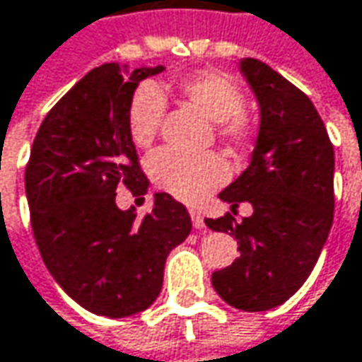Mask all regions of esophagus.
Listing matches in <instances>:
<instances>
[{"instance_id":"esophagus-1","label":"esophagus","mask_w":362,"mask_h":362,"mask_svg":"<svg viewBox=\"0 0 362 362\" xmlns=\"http://www.w3.org/2000/svg\"><path fill=\"white\" fill-rule=\"evenodd\" d=\"M190 216H192V224L194 228H204V216H202V212L200 210H196V208H190Z\"/></svg>"}]
</instances>
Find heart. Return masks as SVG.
Returning a JSON list of instances; mask_svg holds the SVG:
<instances>
[{"label": "heart", "mask_w": 362, "mask_h": 362, "mask_svg": "<svg viewBox=\"0 0 362 362\" xmlns=\"http://www.w3.org/2000/svg\"><path fill=\"white\" fill-rule=\"evenodd\" d=\"M182 100L216 122V134L232 150H246L255 138V124L243 112V88L218 69L196 71L176 83ZM166 100L154 83H140L126 112L128 134L138 148H148L160 132ZM148 172L158 188L184 202H198L228 178L226 162L214 154L186 156L162 148L148 160Z\"/></svg>", "instance_id": "heart-1"}]
</instances>
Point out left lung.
<instances>
[{"label": "left lung", "mask_w": 362, "mask_h": 362, "mask_svg": "<svg viewBox=\"0 0 362 362\" xmlns=\"http://www.w3.org/2000/svg\"><path fill=\"white\" fill-rule=\"evenodd\" d=\"M260 104V130L250 166L220 192L232 204L250 202L252 216L206 218L230 232L240 256L212 274L224 303L246 313L286 303L308 279L334 214V150L317 107L294 83L260 59H240Z\"/></svg>", "instance_id": "obj_1"}]
</instances>
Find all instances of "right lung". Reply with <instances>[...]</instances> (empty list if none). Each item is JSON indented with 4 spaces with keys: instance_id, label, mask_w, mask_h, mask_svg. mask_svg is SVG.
<instances>
[{
    "instance_id": "right-lung-1",
    "label": "right lung",
    "mask_w": 362,
    "mask_h": 362,
    "mask_svg": "<svg viewBox=\"0 0 362 362\" xmlns=\"http://www.w3.org/2000/svg\"><path fill=\"white\" fill-rule=\"evenodd\" d=\"M104 64L47 112L25 166V194L40 255L56 282L86 310L110 318L142 313L162 291L170 250L192 220L170 194L142 218L119 210L116 190H148L128 134L136 86L162 71Z\"/></svg>"
}]
</instances>
